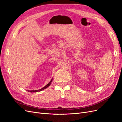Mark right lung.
<instances>
[{"label":"right lung","instance_id":"1","mask_svg":"<svg viewBox=\"0 0 122 122\" xmlns=\"http://www.w3.org/2000/svg\"><path fill=\"white\" fill-rule=\"evenodd\" d=\"M52 80H53V78L51 79L50 81L48 83V84L46 85V86H45L44 87H43V88H41V89H40V90H32V91H27L29 92H30V93H34V92H38L42 91L44 90V89H45V88H47L48 87V86H50L51 83V82L52 81Z\"/></svg>","mask_w":122,"mask_h":122}]
</instances>
